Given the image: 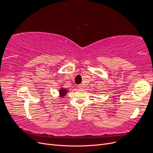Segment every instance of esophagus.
Returning a JSON list of instances; mask_svg holds the SVG:
<instances>
[{"mask_svg": "<svg viewBox=\"0 0 153 153\" xmlns=\"http://www.w3.org/2000/svg\"><path fill=\"white\" fill-rule=\"evenodd\" d=\"M78 89H83V87H84V86H83L82 84H79V85H78Z\"/></svg>", "mask_w": 153, "mask_h": 153, "instance_id": "esophagus-1", "label": "esophagus"}]
</instances>
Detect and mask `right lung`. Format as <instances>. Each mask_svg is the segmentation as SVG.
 <instances>
[{
	"label": "right lung",
	"mask_w": 153,
	"mask_h": 153,
	"mask_svg": "<svg viewBox=\"0 0 153 153\" xmlns=\"http://www.w3.org/2000/svg\"><path fill=\"white\" fill-rule=\"evenodd\" d=\"M68 92V91L67 89H64V88H61V89L59 90V94H61V97H64L66 94Z\"/></svg>",
	"instance_id": "add662e5"
}]
</instances>
